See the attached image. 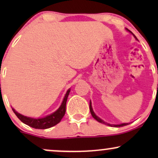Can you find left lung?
Instances as JSON below:
<instances>
[{
	"label": "left lung",
	"instance_id": "obj_1",
	"mask_svg": "<svg viewBox=\"0 0 158 158\" xmlns=\"http://www.w3.org/2000/svg\"><path fill=\"white\" fill-rule=\"evenodd\" d=\"M126 29L127 31H128V32H130V33H131L132 35H133V36H134V37L135 38V39H136V40H138V39H137V37H136V36H135V35H134V34L132 33V32H131V31H130L129 30H128V29H127V28H126ZM90 114H91L92 117H93L94 118L96 119V120H97L98 122H99V123H102V124L107 125V126H110V127H123V126H127V125H128V123H121V124H117V125H115V124H110V123H108L105 122L104 120H102V119L99 118V117H98V116L96 115V114L94 113V110H93V108H92L91 101H90Z\"/></svg>",
	"mask_w": 158,
	"mask_h": 158
}]
</instances>
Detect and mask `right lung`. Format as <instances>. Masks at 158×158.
I'll return each instance as SVG.
<instances>
[{"mask_svg": "<svg viewBox=\"0 0 158 158\" xmlns=\"http://www.w3.org/2000/svg\"><path fill=\"white\" fill-rule=\"evenodd\" d=\"M70 91V89L67 90L60 107L55 112L49 114L46 117H42V118H32V117H26V116H23L16 111L13 108H12V109L15 114V115L17 116L18 118L27 126L34 128H37V129H46V128H51V127L60 123L61 119L64 116L65 111H66L67 99H68Z\"/></svg>", "mask_w": 158, "mask_h": 158, "instance_id": "add662e5", "label": "right lung"}]
</instances>
